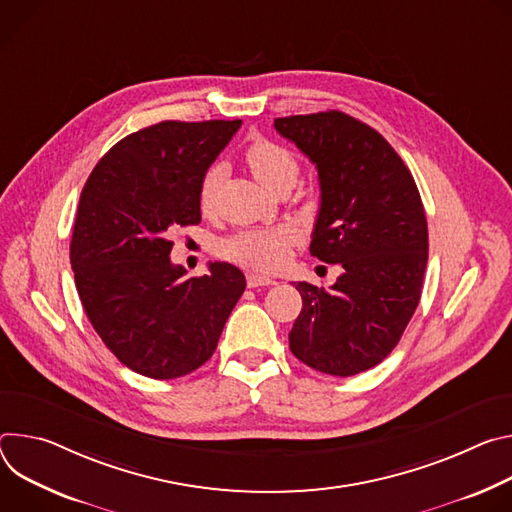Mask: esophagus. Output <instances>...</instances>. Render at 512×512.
Listing matches in <instances>:
<instances>
[{
  "label": "esophagus",
  "mask_w": 512,
  "mask_h": 512,
  "mask_svg": "<svg viewBox=\"0 0 512 512\" xmlns=\"http://www.w3.org/2000/svg\"><path fill=\"white\" fill-rule=\"evenodd\" d=\"M246 280H248V287L250 289H256V287H270V285H274V278H270V276H264V274H260V272H248L246 274Z\"/></svg>",
  "instance_id": "34e87169"
}]
</instances>
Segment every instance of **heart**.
<instances>
[{
  "instance_id": "heart-1",
  "label": "heart",
  "mask_w": 512,
  "mask_h": 512,
  "mask_svg": "<svg viewBox=\"0 0 512 512\" xmlns=\"http://www.w3.org/2000/svg\"><path fill=\"white\" fill-rule=\"evenodd\" d=\"M246 162L252 175L268 189L293 183L299 177V162L293 152L272 140H256L246 150ZM223 179V166L213 164L199 187V205L203 211L213 209L219 183ZM295 242V232L289 227H274V230H250L221 242L219 254L227 260L250 264L256 268L272 270L280 266L289 256V248Z\"/></svg>"
}]
</instances>
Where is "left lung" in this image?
<instances>
[{"mask_svg":"<svg viewBox=\"0 0 512 512\" xmlns=\"http://www.w3.org/2000/svg\"><path fill=\"white\" fill-rule=\"evenodd\" d=\"M319 173L311 256L339 264L329 289L297 282L303 309L291 352L313 370L354 376L399 344L427 266V219L411 170L370 126L344 111L274 120Z\"/></svg>","mask_w":512,"mask_h":512,"instance_id":"1","label":"left lung"}]
</instances>
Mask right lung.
<instances>
[{
    "mask_svg": "<svg viewBox=\"0 0 512 512\" xmlns=\"http://www.w3.org/2000/svg\"><path fill=\"white\" fill-rule=\"evenodd\" d=\"M240 126L138 130L95 164L81 191L71 240L77 293L107 350L142 376L170 380L203 366L246 289L234 264L185 278L168 258L170 230L201 221V181Z\"/></svg>",
    "mask_w": 512,
    "mask_h": 512,
    "instance_id": "add662e5",
    "label": "right lung"
}]
</instances>
